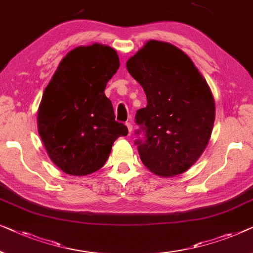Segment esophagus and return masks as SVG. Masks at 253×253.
I'll return each mask as SVG.
<instances>
[{
    "mask_svg": "<svg viewBox=\"0 0 253 253\" xmlns=\"http://www.w3.org/2000/svg\"><path fill=\"white\" fill-rule=\"evenodd\" d=\"M126 126L128 128V131H129V133H131V130H133V125H131L130 123H127Z\"/></svg>",
    "mask_w": 253,
    "mask_h": 253,
    "instance_id": "34e87169",
    "label": "esophagus"
}]
</instances>
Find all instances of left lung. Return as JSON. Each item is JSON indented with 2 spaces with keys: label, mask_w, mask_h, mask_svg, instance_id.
Wrapping results in <instances>:
<instances>
[{
  "label": "left lung",
  "mask_w": 253,
  "mask_h": 253,
  "mask_svg": "<svg viewBox=\"0 0 253 253\" xmlns=\"http://www.w3.org/2000/svg\"><path fill=\"white\" fill-rule=\"evenodd\" d=\"M148 104L136 111L144 138L136 143L144 166L161 176L179 175L198 161L215 119L214 98L193 60L169 42L150 40L126 63Z\"/></svg>",
  "instance_id": "left-lung-1"
}]
</instances>
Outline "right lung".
<instances>
[{
	"label": "right lung",
	"instance_id": "1",
	"mask_svg": "<svg viewBox=\"0 0 253 253\" xmlns=\"http://www.w3.org/2000/svg\"><path fill=\"white\" fill-rule=\"evenodd\" d=\"M115 49L80 45L60 60L38 110V129L55 165L74 176L98 170L127 127L115 120L106 84L119 69Z\"/></svg>",
	"mask_w": 253,
	"mask_h": 253
}]
</instances>
